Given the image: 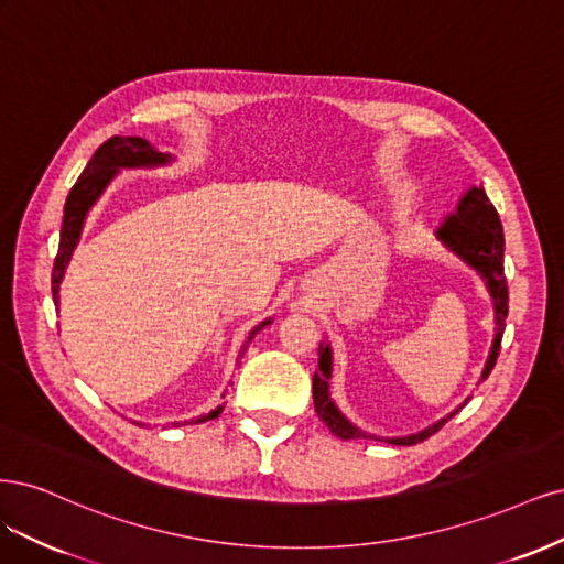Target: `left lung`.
Masks as SVG:
<instances>
[{
    "label": "left lung",
    "instance_id": "1",
    "mask_svg": "<svg viewBox=\"0 0 564 564\" xmlns=\"http://www.w3.org/2000/svg\"><path fill=\"white\" fill-rule=\"evenodd\" d=\"M435 239H438L454 258H459L466 267H470L476 274L482 279L489 297H492L495 306V339L492 347H489V356L485 360V368L480 375V381H485L492 372L499 349H501V335L506 328V316H508V288L503 276V229L497 208L489 204V198L482 187L470 185L457 204V210L443 217V223L435 227ZM330 379H333V349L328 341H321L318 347V370L314 372V408L316 414L330 429L333 435L341 441H354V438H368V441H381L389 445H416L426 441L429 435L438 431L447 420H452L468 401L454 408L447 416L438 420L435 424L408 433V435H395V438H384V435H375L358 429L351 420L344 416V412L335 405L330 395ZM478 381V384H480Z\"/></svg>",
    "mask_w": 564,
    "mask_h": 564
}]
</instances>
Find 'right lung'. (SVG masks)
I'll use <instances>...</instances> for the list:
<instances>
[{"label":"right lung","mask_w":564,"mask_h":564,"mask_svg":"<svg viewBox=\"0 0 564 564\" xmlns=\"http://www.w3.org/2000/svg\"><path fill=\"white\" fill-rule=\"evenodd\" d=\"M175 156L169 152H159L156 148L138 135H115L107 142H102L100 148L96 150V154L90 156V161L86 163L84 173L79 175V180L72 187L67 202H65V215H63V227H61V246H58V256L56 262H53V274H51V290H53V302L61 304V283L65 276V269L72 260V252L79 246L82 231H84V223L88 210L96 206L98 198L102 196V192L107 189V185L112 183L115 175L121 169H159V166H169ZM274 321V318H264L262 323H258L256 328L250 330L248 335V344L252 341L262 328ZM225 395V393H223ZM223 412V405H217L215 410H210L208 414L196 416V420H187V422H171L173 426H185V424H202L208 420H215L217 414ZM138 426H144L142 422H138Z\"/></svg>","instance_id":"1"}]
</instances>
